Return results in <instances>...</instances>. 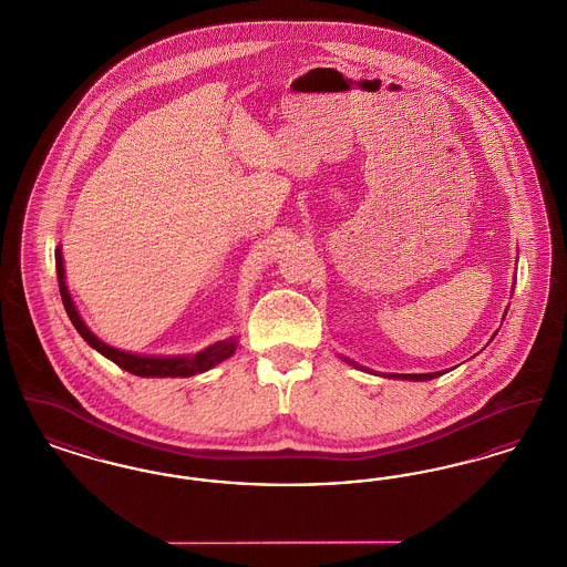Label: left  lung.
Masks as SVG:
<instances>
[{
  "mask_svg": "<svg viewBox=\"0 0 567 567\" xmlns=\"http://www.w3.org/2000/svg\"><path fill=\"white\" fill-rule=\"evenodd\" d=\"M352 365L357 368V363H352ZM440 374H442V372H430V374H395L393 378H404V380H432V378L440 377Z\"/></svg>",
  "mask_w": 567,
  "mask_h": 567,
  "instance_id": "left-lung-1",
  "label": "left lung"
}]
</instances>
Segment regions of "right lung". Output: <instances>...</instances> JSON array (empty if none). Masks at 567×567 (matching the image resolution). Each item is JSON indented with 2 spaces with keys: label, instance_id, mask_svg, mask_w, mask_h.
Returning a JSON list of instances; mask_svg holds the SVG:
<instances>
[{
  "label": "right lung",
  "instance_id": "1",
  "mask_svg": "<svg viewBox=\"0 0 567 567\" xmlns=\"http://www.w3.org/2000/svg\"><path fill=\"white\" fill-rule=\"evenodd\" d=\"M54 264H56L59 291H61L65 312H68L72 324L76 327V331L84 338V342L89 347H93L95 351L102 352L104 357H109L110 361H114L118 368L127 370L134 377H193V374H199V372H206V370L215 368L216 363L225 361L227 357H231L236 352V340L234 338L216 342L213 347H208L206 351L197 352L193 357H140V354H132V352H123L114 349V347H109L89 331V327L82 323V319L76 312V306H74L72 297L68 293V287H65L61 246H56V250H54Z\"/></svg>",
  "mask_w": 567,
  "mask_h": 567
}]
</instances>
